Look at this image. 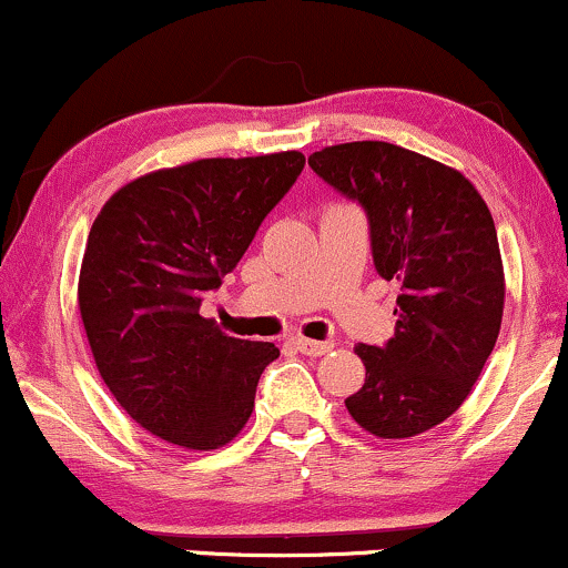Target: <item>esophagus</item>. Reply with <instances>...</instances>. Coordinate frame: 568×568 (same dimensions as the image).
Wrapping results in <instances>:
<instances>
[{
  "label": "esophagus",
  "instance_id": "esophagus-1",
  "mask_svg": "<svg viewBox=\"0 0 568 568\" xmlns=\"http://www.w3.org/2000/svg\"><path fill=\"white\" fill-rule=\"evenodd\" d=\"M293 344H296V349L302 352V355H312V357H321L325 352L334 349V344L331 342H315V338H304V336L293 338Z\"/></svg>",
  "mask_w": 568,
  "mask_h": 568
}]
</instances>
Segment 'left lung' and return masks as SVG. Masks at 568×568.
Listing matches in <instances>:
<instances>
[{
	"label": "left lung",
	"mask_w": 568,
	"mask_h": 568,
	"mask_svg": "<svg viewBox=\"0 0 568 568\" xmlns=\"http://www.w3.org/2000/svg\"><path fill=\"white\" fill-rule=\"evenodd\" d=\"M310 165L366 207L376 272L400 285L395 336L357 344L366 384L344 406L376 438H414L467 400L497 344L505 270L491 211L459 171L387 141L325 146Z\"/></svg>",
	"instance_id": "left-lung-1"
}]
</instances>
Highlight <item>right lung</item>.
<instances>
[{
    "mask_svg": "<svg viewBox=\"0 0 568 568\" xmlns=\"http://www.w3.org/2000/svg\"><path fill=\"white\" fill-rule=\"evenodd\" d=\"M304 168L302 152L211 158L116 189L90 226L77 302L98 374L133 422L189 452L237 438L270 342L200 315Z\"/></svg>",
    "mask_w": 568,
    "mask_h": 568,
    "instance_id": "obj_1",
    "label": "right lung"
}]
</instances>
